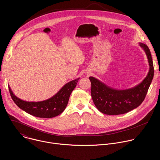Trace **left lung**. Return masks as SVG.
<instances>
[{
  "mask_svg": "<svg viewBox=\"0 0 160 160\" xmlns=\"http://www.w3.org/2000/svg\"><path fill=\"white\" fill-rule=\"evenodd\" d=\"M144 51L149 65V72L141 83L125 89L118 90L106 85L97 78L90 77L91 96L93 102L101 112L109 115H118L128 112L138 108L145 99L154 77V67L149 49L147 45L139 43Z\"/></svg>",
  "mask_w": 160,
  "mask_h": 160,
  "instance_id": "1",
  "label": "left lung"
}]
</instances>
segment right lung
Listing matches in <instances>:
<instances>
[{"label": "right lung", "instance_id": "1", "mask_svg": "<svg viewBox=\"0 0 160 160\" xmlns=\"http://www.w3.org/2000/svg\"><path fill=\"white\" fill-rule=\"evenodd\" d=\"M78 80L79 78L66 83L54 96L47 100L38 102L21 100L13 94L9 86V90L13 101L20 109L36 117L51 118L64 111Z\"/></svg>", "mask_w": 160, "mask_h": 160}]
</instances>
